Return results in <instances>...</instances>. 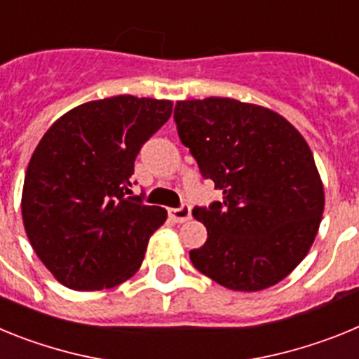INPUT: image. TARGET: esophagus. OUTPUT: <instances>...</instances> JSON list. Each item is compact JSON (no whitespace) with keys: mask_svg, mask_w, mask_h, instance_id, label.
<instances>
[{"mask_svg":"<svg viewBox=\"0 0 359 359\" xmlns=\"http://www.w3.org/2000/svg\"><path fill=\"white\" fill-rule=\"evenodd\" d=\"M169 217L172 219L174 223H185V221H189L192 217L190 207L189 205H182L180 208H169Z\"/></svg>","mask_w":359,"mask_h":359,"instance_id":"obj_1","label":"esophagus"}]
</instances>
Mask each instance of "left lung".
Returning <instances> with one entry per match:
<instances>
[{"label":"left lung","mask_w":359,"mask_h":359,"mask_svg":"<svg viewBox=\"0 0 359 359\" xmlns=\"http://www.w3.org/2000/svg\"><path fill=\"white\" fill-rule=\"evenodd\" d=\"M174 122L201 176L223 190L192 210L208 231L190 250L194 268L228 290L275 286L302 262L322 221L309 145L275 111L231 98L176 102Z\"/></svg>","instance_id":"8db88e82"}]
</instances>
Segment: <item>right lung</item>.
Here are the masks:
<instances>
[{"mask_svg":"<svg viewBox=\"0 0 359 359\" xmlns=\"http://www.w3.org/2000/svg\"><path fill=\"white\" fill-rule=\"evenodd\" d=\"M172 102L133 95L82 104L44 133L25 176L23 223L32 248L69 290L128 280L167 210L131 196L142 145Z\"/></svg>","mask_w":359,"mask_h":359,"instance_id":"add662e5","label":"right lung"}]
</instances>
